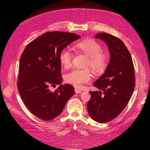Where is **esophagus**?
I'll list each match as a JSON object with an SVG mask.
<instances>
[{
  "label": "esophagus",
  "mask_w": 150,
  "mask_h": 150,
  "mask_svg": "<svg viewBox=\"0 0 150 150\" xmlns=\"http://www.w3.org/2000/svg\"><path fill=\"white\" fill-rule=\"evenodd\" d=\"M74 91H75V93H77V94L81 93V90L79 89H78V88H75V89H74Z\"/></svg>",
  "instance_id": "esophagus-1"
}]
</instances>
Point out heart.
Instances as JSON below:
<instances>
[{"instance_id": "heart-1", "label": "heart", "mask_w": 150, "mask_h": 150, "mask_svg": "<svg viewBox=\"0 0 150 150\" xmlns=\"http://www.w3.org/2000/svg\"><path fill=\"white\" fill-rule=\"evenodd\" d=\"M76 47L88 57L86 66L89 67L95 74L103 73L110 62V56L108 52L102 51L101 44L93 39H85L76 44ZM73 55L69 49H63L59 55L61 64L66 68L72 64ZM92 74L88 68L74 69L65 75L66 82L77 88H81L83 84L91 80Z\"/></svg>"}]
</instances>
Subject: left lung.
Segmentation results:
<instances>
[{"label": "left lung", "instance_id": "8db88e82", "mask_svg": "<svg viewBox=\"0 0 150 150\" xmlns=\"http://www.w3.org/2000/svg\"><path fill=\"white\" fill-rule=\"evenodd\" d=\"M96 38L106 43L111 58L105 72L93 84L100 91L89 92L87 109L93 120L105 123L120 115L129 102L135 86L134 68L121 40L107 33H99Z\"/></svg>", "mask_w": 150, "mask_h": 150}]
</instances>
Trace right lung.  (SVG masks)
Returning a JSON list of instances; mask_svg holds the SVG:
<instances>
[{
  "label": "right lung",
  "mask_w": 150,
  "mask_h": 150,
  "mask_svg": "<svg viewBox=\"0 0 150 150\" xmlns=\"http://www.w3.org/2000/svg\"><path fill=\"white\" fill-rule=\"evenodd\" d=\"M79 38L66 32H47L29 42L22 54L18 91L26 107L39 119L55 118L74 94L71 84H61L54 91L50 87L62 82L60 52Z\"/></svg>",
  "instance_id": "add662e5"
}]
</instances>
